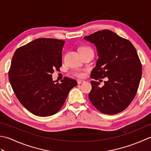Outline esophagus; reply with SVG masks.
I'll use <instances>...</instances> for the list:
<instances>
[{
    "mask_svg": "<svg viewBox=\"0 0 151 151\" xmlns=\"http://www.w3.org/2000/svg\"><path fill=\"white\" fill-rule=\"evenodd\" d=\"M85 81H82V80H78L77 81V83L78 84H82V83H84Z\"/></svg>",
    "mask_w": 151,
    "mask_h": 151,
    "instance_id": "esophagus-1",
    "label": "esophagus"
}]
</instances>
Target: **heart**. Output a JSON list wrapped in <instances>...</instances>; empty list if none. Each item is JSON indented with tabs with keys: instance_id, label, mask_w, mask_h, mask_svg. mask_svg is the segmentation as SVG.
I'll return each mask as SVG.
<instances>
[{
	"instance_id": "obj_1",
	"label": "heart",
	"mask_w": 151,
	"mask_h": 151,
	"mask_svg": "<svg viewBox=\"0 0 151 151\" xmlns=\"http://www.w3.org/2000/svg\"><path fill=\"white\" fill-rule=\"evenodd\" d=\"M80 52H81V54H83L90 52H93V50L91 49V48L89 47H82L81 48V49H80ZM73 74L75 76H76V77H78V78H82V77H84V72H82L80 70H75V71H73Z\"/></svg>"
}]
</instances>
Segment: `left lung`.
<instances>
[{
	"instance_id": "left-lung-1",
	"label": "left lung",
	"mask_w": 151,
	"mask_h": 151,
	"mask_svg": "<svg viewBox=\"0 0 151 151\" xmlns=\"http://www.w3.org/2000/svg\"><path fill=\"white\" fill-rule=\"evenodd\" d=\"M84 40L97 47L99 59L91 78L102 81L104 85L91 81L89 98L101 113L114 115L125 110L135 97L142 75V66L137 51L128 40L109 30L97 31Z\"/></svg>"
}]
</instances>
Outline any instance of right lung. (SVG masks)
<instances>
[{
  "mask_svg": "<svg viewBox=\"0 0 151 151\" xmlns=\"http://www.w3.org/2000/svg\"><path fill=\"white\" fill-rule=\"evenodd\" d=\"M65 41L39 38L18 48L12 58L8 78L21 104L41 117L56 114L62 107L76 81L64 77L61 84L53 81L54 70L62 65Z\"/></svg>",
  "mask_w": 151,
  "mask_h": 151,
  "instance_id": "obj_1",
  "label": "right lung"
}]
</instances>
